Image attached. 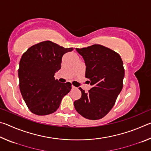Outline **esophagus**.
Returning <instances> with one entry per match:
<instances>
[{"label":"esophagus","instance_id":"34e87169","mask_svg":"<svg viewBox=\"0 0 151 151\" xmlns=\"http://www.w3.org/2000/svg\"><path fill=\"white\" fill-rule=\"evenodd\" d=\"M72 88H76L75 86H74L73 85H72Z\"/></svg>","mask_w":151,"mask_h":151}]
</instances>
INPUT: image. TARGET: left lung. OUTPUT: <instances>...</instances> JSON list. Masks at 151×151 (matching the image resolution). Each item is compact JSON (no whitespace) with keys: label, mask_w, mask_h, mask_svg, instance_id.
Masks as SVG:
<instances>
[{"label":"left lung","mask_w":151,"mask_h":151,"mask_svg":"<svg viewBox=\"0 0 151 151\" xmlns=\"http://www.w3.org/2000/svg\"><path fill=\"white\" fill-rule=\"evenodd\" d=\"M76 50L85 60V77L92 88L88 93L79 88L82 96L74 106L86 119H101L113 107L123 86V63L118 53L101 45Z\"/></svg>","instance_id":"8db88e82"}]
</instances>
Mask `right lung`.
<instances>
[{"label":"right lung","instance_id":"add662e5","mask_svg":"<svg viewBox=\"0 0 151 151\" xmlns=\"http://www.w3.org/2000/svg\"><path fill=\"white\" fill-rule=\"evenodd\" d=\"M73 48H64L50 40L30 47L20 58L19 87L27 106L37 115H47L59 107L62 99L71 90V83L55 80L63 56Z\"/></svg>","mask_w":151,"mask_h":151}]
</instances>
